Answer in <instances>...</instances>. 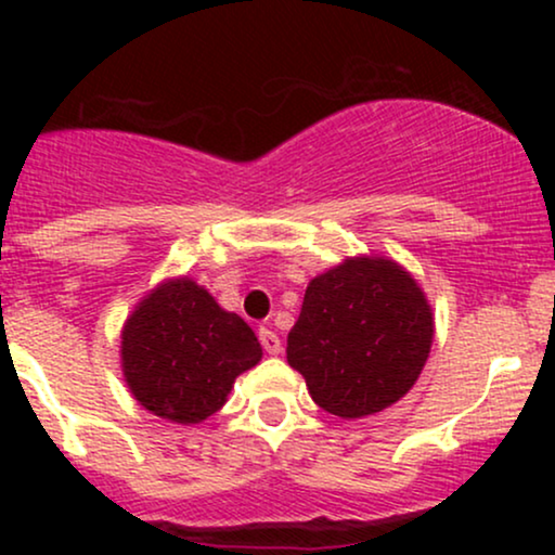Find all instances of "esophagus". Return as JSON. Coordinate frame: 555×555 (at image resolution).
<instances>
[{"label": "esophagus", "instance_id": "1", "mask_svg": "<svg viewBox=\"0 0 555 555\" xmlns=\"http://www.w3.org/2000/svg\"><path fill=\"white\" fill-rule=\"evenodd\" d=\"M258 339H260V344H263V349H266V352H269V354H279V352H282V339H279V336H276V331L260 326V328H258Z\"/></svg>", "mask_w": 555, "mask_h": 555}]
</instances>
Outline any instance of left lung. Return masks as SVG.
I'll return each mask as SVG.
<instances>
[{"instance_id":"obj_1","label":"left lung","mask_w":555,"mask_h":555,"mask_svg":"<svg viewBox=\"0 0 555 555\" xmlns=\"http://www.w3.org/2000/svg\"><path fill=\"white\" fill-rule=\"evenodd\" d=\"M433 313L415 279L388 258H347L308 284L286 360L336 417L386 410L415 386Z\"/></svg>"}]
</instances>
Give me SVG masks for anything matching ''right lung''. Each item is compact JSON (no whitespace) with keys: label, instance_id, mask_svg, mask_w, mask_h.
I'll list each match as a JSON object with an SVG mask.
<instances>
[{"label":"right lung","instance_id":"1","mask_svg":"<svg viewBox=\"0 0 555 555\" xmlns=\"http://www.w3.org/2000/svg\"><path fill=\"white\" fill-rule=\"evenodd\" d=\"M260 358L253 328L188 276L140 299L122 328V373L132 397L171 423H203L219 412L234 378Z\"/></svg>","mask_w":555,"mask_h":555}]
</instances>
